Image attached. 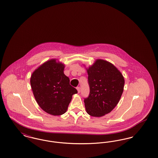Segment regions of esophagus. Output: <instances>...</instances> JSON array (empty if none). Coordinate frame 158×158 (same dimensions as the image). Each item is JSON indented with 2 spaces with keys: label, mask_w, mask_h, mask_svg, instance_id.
<instances>
[{
  "label": "esophagus",
  "mask_w": 158,
  "mask_h": 158,
  "mask_svg": "<svg viewBox=\"0 0 158 158\" xmlns=\"http://www.w3.org/2000/svg\"><path fill=\"white\" fill-rule=\"evenodd\" d=\"M76 89L77 90V92H78V93H80V92H81V88H80V87H77V88H76Z\"/></svg>",
  "instance_id": "esophagus-1"
}]
</instances>
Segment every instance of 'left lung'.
Here are the masks:
<instances>
[{"label":"left lung","instance_id":"8db88e82","mask_svg":"<svg viewBox=\"0 0 158 158\" xmlns=\"http://www.w3.org/2000/svg\"><path fill=\"white\" fill-rule=\"evenodd\" d=\"M86 70L90 93L84 100L85 109L90 116L101 117L118 104L124 90V79L114 64L102 59L95 60Z\"/></svg>","mask_w":158,"mask_h":158}]
</instances>
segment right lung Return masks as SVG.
<instances>
[{
	"mask_svg": "<svg viewBox=\"0 0 158 158\" xmlns=\"http://www.w3.org/2000/svg\"><path fill=\"white\" fill-rule=\"evenodd\" d=\"M53 59L36 69L31 76L34 96L40 108L52 115L66 113L72 96L77 93L64 74V64Z\"/></svg>",
	"mask_w": 158,
	"mask_h": 158,
	"instance_id": "add662e5",
	"label": "right lung"
}]
</instances>
